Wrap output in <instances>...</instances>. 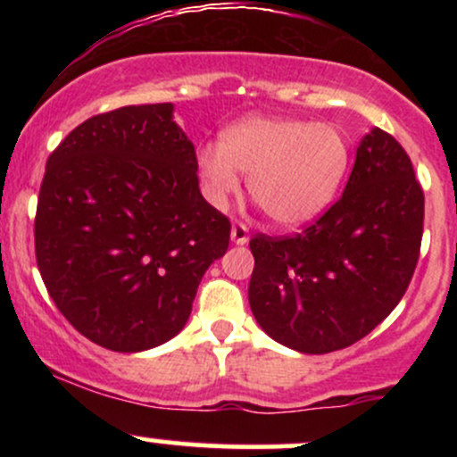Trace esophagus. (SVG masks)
Wrapping results in <instances>:
<instances>
[{"mask_svg": "<svg viewBox=\"0 0 457 457\" xmlns=\"http://www.w3.org/2000/svg\"><path fill=\"white\" fill-rule=\"evenodd\" d=\"M232 243L234 245H246V243H249V229H246L245 223L236 221L232 225Z\"/></svg>", "mask_w": 457, "mask_h": 457, "instance_id": "obj_1", "label": "esophagus"}]
</instances>
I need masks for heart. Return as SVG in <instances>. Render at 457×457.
<instances>
[{
  "label": "heart",
  "mask_w": 457,
  "mask_h": 457,
  "mask_svg": "<svg viewBox=\"0 0 457 457\" xmlns=\"http://www.w3.org/2000/svg\"><path fill=\"white\" fill-rule=\"evenodd\" d=\"M350 165V145L335 124L251 115L223 133L219 145L197 152V170L212 206L249 193L281 228L316 221L337 197Z\"/></svg>",
  "instance_id": "obj_1"
}]
</instances>
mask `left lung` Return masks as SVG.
<instances>
[{"label": "left lung", "instance_id": "1", "mask_svg": "<svg viewBox=\"0 0 457 457\" xmlns=\"http://www.w3.org/2000/svg\"><path fill=\"white\" fill-rule=\"evenodd\" d=\"M423 236V191L380 129L356 148L342 197L296 236L251 238L249 305L269 337L327 354L371 333L402 301Z\"/></svg>", "mask_w": 457, "mask_h": 457}]
</instances>
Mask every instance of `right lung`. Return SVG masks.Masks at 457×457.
<instances>
[{"mask_svg":"<svg viewBox=\"0 0 457 457\" xmlns=\"http://www.w3.org/2000/svg\"><path fill=\"white\" fill-rule=\"evenodd\" d=\"M34 236L68 322L113 353H144L185 328L229 221L202 197L174 104H130L79 124L49 156Z\"/></svg>","mask_w":457,"mask_h":457,"instance_id":"1","label":"right lung"}]
</instances>
